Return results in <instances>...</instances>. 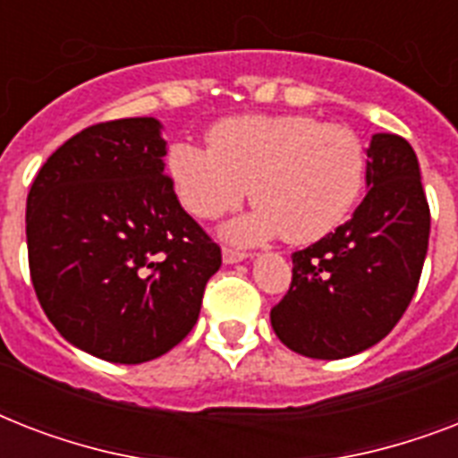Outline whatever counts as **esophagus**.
Wrapping results in <instances>:
<instances>
[{"mask_svg":"<svg viewBox=\"0 0 458 458\" xmlns=\"http://www.w3.org/2000/svg\"><path fill=\"white\" fill-rule=\"evenodd\" d=\"M247 257H250L247 251L233 250V247H223V261H225V264H237V261H244Z\"/></svg>","mask_w":458,"mask_h":458,"instance_id":"1","label":"esophagus"}]
</instances>
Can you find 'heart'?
Wrapping results in <instances>:
<instances>
[{"label":"heart","mask_w":458,"mask_h":458,"mask_svg":"<svg viewBox=\"0 0 458 458\" xmlns=\"http://www.w3.org/2000/svg\"><path fill=\"white\" fill-rule=\"evenodd\" d=\"M366 147L352 128L306 114H247L208 131V149L173 145L168 171L182 207L211 221L257 204L228 235L257 242L283 235L311 244L347 221L366 182Z\"/></svg>","instance_id":"1"}]
</instances>
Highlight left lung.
Segmentation results:
<instances>
[{
	"label": "left lung",
	"mask_w": 458,
	"mask_h": 458,
	"mask_svg": "<svg viewBox=\"0 0 458 458\" xmlns=\"http://www.w3.org/2000/svg\"><path fill=\"white\" fill-rule=\"evenodd\" d=\"M369 192L347 223L293 254V283L271 309L278 340L309 359L373 347L411 304L430 237L419 158L399 135L370 140Z\"/></svg>",
	"instance_id": "1"
}]
</instances>
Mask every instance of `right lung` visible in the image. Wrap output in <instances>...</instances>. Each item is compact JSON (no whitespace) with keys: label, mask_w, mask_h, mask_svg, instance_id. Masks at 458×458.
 <instances>
[{"label":"right lung","mask_w":458,"mask_h":458,"mask_svg":"<svg viewBox=\"0 0 458 458\" xmlns=\"http://www.w3.org/2000/svg\"><path fill=\"white\" fill-rule=\"evenodd\" d=\"M157 118L89 125L47 158L25 207L39 306L82 352L145 363L199 318L221 247L180 207Z\"/></svg>","instance_id":"obj_1"}]
</instances>
